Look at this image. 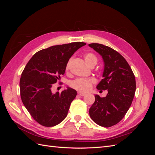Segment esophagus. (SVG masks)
Wrapping results in <instances>:
<instances>
[{
	"label": "esophagus",
	"mask_w": 155,
	"mask_h": 155,
	"mask_svg": "<svg viewBox=\"0 0 155 155\" xmlns=\"http://www.w3.org/2000/svg\"><path fill=\"white\" fill-rule=\"evenodd\" d=\"M78 95L80 96H84L86 95L85 93H83V92H78Z\"/></svg>",
	"instance_id": "obj_1"
}]
</instances>
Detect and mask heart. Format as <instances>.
<instances>
[{"instance_id": "1", "label": "heart", "mask_w": 155, "mask_h": 155, "mask_svg": "<svg viewBox=\"0 0 155 155\" xmlns=\"http://www.w3.org/2000/svg\"><path fill=\"white\" fill-rule=\"evenodd\" d=\"M85 60L87 64L90 65L92 63H97V58L92 53H87L85 55ZM72 61V58L68 60V61L66 65V70H68L70 68V63ZM94 83L93 79H88V78H78L75 80L72 81L70 83V86L73 88L76 89L77 91H79L82 92H87L91 90V88L92 87V85Z\"/></svg>"}]
</instances>
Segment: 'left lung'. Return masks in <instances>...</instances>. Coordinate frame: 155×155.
Returning a JSON list of instances; mask_svg holds the SVG:
<instances>
[{
  "label": "left lung",
  "mask_w": 155,
  "mask_h": 155,
  "mask_svg": "<svg viewBox=\"0 0 155 155\" xmlns=\"http://www.w3.org/2000/svg\"><path fill=\"white\" fill-rule=\"evenodd\" d=\"M88 46L101 55L104 62V79L96 88L108 91L104 97L95 95L89 114L97 125L110 127L123 119L132 104L136 91L135 77L128 63L118 51L101 44Z\"/></svg>",
  "instance_id": "obj_1"
}]
</instances>
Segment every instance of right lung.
Here are the masks:
<instances>
[{
  "instance_id": "add662e5",
  "label": "right lung",
  "mask_w": 155,
  "mask_h": 155,
  "mask_svg": "<svg viewBox=\"0 0 155 155\" xmlns=\"http://www.w3.org/2000/svg\"><path fill=\"white\" fill-rule=\"evenodd\" d=\"M83 42L55 45L35 53L26 64L20 79L22 101L37 123L53 127L66 118L72 101L77 95L74 89L67 87L54 94V84L64 74L69 59Z\"/></svg>"
}]
</instances>
